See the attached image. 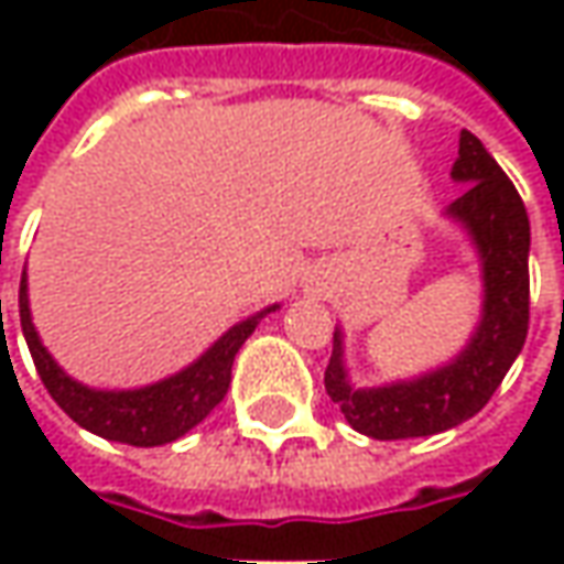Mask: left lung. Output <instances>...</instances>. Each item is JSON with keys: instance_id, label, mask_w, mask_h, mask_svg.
<instances>
[{"instance_id": "8db88e82", "label": "left lung", "mask_w": 564, "mask_h": 564, "mask_svg": "<svg viewBox=\"0 0 564 564\" xmlns=\"http://www.w3.org/2000/svg\"><path fill=\"white\" fill-rule=\"evenodd\" d=\"M452 178L467 182L448 213L465 223L484 257V319L465 351L448 367L414 382L382 389H351L341 370V338L333 336L326 392L364 436L414 440L433 436L474 417L499 389L524 348L531 323V223L511 178L470 131H462Z\"/></svg>"}]
</instances>
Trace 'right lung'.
<instances>
[{"mask_svg":"<svg viewBox=\"0 0 564 564\" xmlns=\"http://www.w3.org/2000/svg\"><path fill=\"white\" fill-rule=\"evenodd\" d=\"M18 311H21V329L28 338L36 373L55 404L77 426L97 433L102 440L147 448V445H163L185 436L191 426H197L219 401L226 399L238 348L245 345V338L257 329V323L270 314L272 307L231 326L226 336L187 370L163 379L156 386L131 389V392H97V389H87L72 377H65L55 367V360L46 355V348L40 345L36 329H33L24 279H21V292H18Z\"/></svg>","mask_w":564,"mask_h":564,"instance_id":"right-lung-1","label":"right lung"}]
</instances>
